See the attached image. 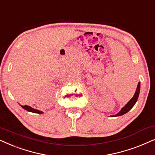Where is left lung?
<instances>
[{
    "label": "left lung",
    "instance_id": "1",
    "mask_svg": "<svg viewBox=\"0 0 155 155\" xmlns=\"http://www.w3.org/2000/svg\"><path fill=\"white\" fill-rule=\"evenodd\" d=\"M140 83L139 82L137 84V89H136V91L135 93V94H134L133 98H132L130 100L127 102V104L125 105L124 107H123V108H121V110H120L119 112L117 113V114H115L114 115H111L110 117L120 116V115H124V114H125V113H127V112H128V111L130 110V109L133 108L134 106H135V103L137 102L138 96H139V94H140Z\"/></svg>",
    "mask_w": 155,
    "mask_h": 155
}]
</instances>
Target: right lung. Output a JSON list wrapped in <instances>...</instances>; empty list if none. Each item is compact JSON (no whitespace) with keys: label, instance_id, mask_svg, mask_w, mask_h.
Segmentation results:
<instances>
[{"label":"right lung","instance_id":"1","mask_svg":"<svg viewBox=\"0 0 155 155\" xmlns=\"http://www.w3.org/2000/svg\"><path fill=\"white\" fill-rule=\"evenodd\" d=\"M20 106L22 107V108L25 109V110L29 111V112H32V113H38V114H42L43 112L41 110H37V109H35L32 108V107L29 106H22V105H20Z\"/></svg>","mask_w":155,"mask_h":155}]
</instances>
